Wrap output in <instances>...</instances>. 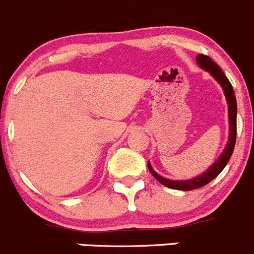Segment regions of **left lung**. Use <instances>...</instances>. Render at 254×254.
Returning <instances> with one entry per match:
<instances>
[{"mask_svg": "<svg viewBox=\"0 0 254 254\" xmlns=\"http://www.w3.org/2000/svg\"><path fill=\"white\" fill-rule=\"evenodd\" d=\"M196 63L199 64V66H200L201 68L209 71V72L214 76V78L221 84L222 88H224L225 96H226V99H227V104H229V120H230V137H229V142H227L226 148H225L222 155L219 157V160H217L205 173H203V175L199 177H195V178L190 179V181H171V179L163 178V177L157 175V173L152 170L150 163H147L151 175L155 177L161 184H163L165 187H168V188L178 189V190H186V191L193 190V189L206 186L207 183H210L212 179H215L220 175V173H221V171L224 170L225 166H226L227 162H229L232 152H234L235 143H236V134H237V119H236L237 103H236V97H235L234 88H232L231 82H230L229 78L225 76V73L222 72L221 68L217 66V64H215L207 55L198 54V56H196Z\"/></svg>", "mask_w": 254, "mask_h": 254, "instance_id": "left-lung-1", "label": "left lung"}]
</instances>
